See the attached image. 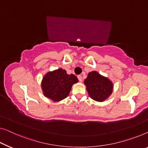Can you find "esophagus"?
Listing matches in <instances>:
<instances>
[{
  "mask_svg": "<svg viewBox=\"0 0 148 148\" xmlns=\"http://www.w3.org/2000/svg\"><path fill=\"white\" fill-rule=\"evenodd\" d=\"M78 80L80 81V82H82L83 79H82V76H80V75H79V76H78Z\"/></svg>",
  "mask_w": 148,
  "mask_h": 148,
  "instance_id": "obj_1",
  "label": "esophagus"
}]
</instances>
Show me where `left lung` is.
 I'll return each instance as SVG.
<instances>
[{
  "label": "left lung",
  "instance_id": "8db88e82",
  "mask_svg": "<svg viewBox=\"0 0 148 148\" xmlns=\"http://www.w3.org/2000/svg\"><path fill=\"white\" fill-rule=\"evenodd\" d=\"M88 95L96 102H102L111 96L114 84L108 78L96 71L90 72L84 82Z\"/></svg>",
  "mask_w": 148,
  "mask_h": 148
}]
</instances>
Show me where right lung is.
<instances>
[{
    "label": "right lung",
    "mask_w": 148,
    "mask_h": 148,
    "mask_svg": "<svg viewBox=\"0 0 148 148\" xmlns=\"http://www.w3.org/2000/svg\"><path fill=\"white\" fill-rule=\"evenodd\" d=\"M78 82L74 74H68L62 68L49 71L43 76L41 88L44 96L54 102H58L68 96L72 85Z\"/></svg>",
    "instance_id": "add662e5"
}]
</instances>
